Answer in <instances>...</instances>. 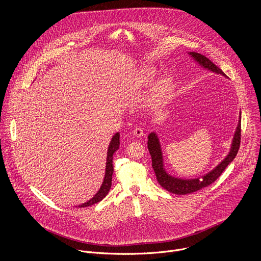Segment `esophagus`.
Here are the masks:
<instances>
[{
  "label": "esophagus",
  "instance_id": "1",
  "mask_svg": "<svg viewBox=\"0 0 261 261\" xmlns=\"http://www.w3.org/2000/svg\"><path fill=\"white\" fill-rule=\"evenodd\" d=\"M133 134L136 136V137H141L143 135V130L139 127H136L134 130H133Z\"/></svg>",
  "mask_w": 261,
  "mask_h": 261
}]
</instances>
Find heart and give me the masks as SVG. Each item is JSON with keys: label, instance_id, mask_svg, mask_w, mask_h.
Instances as JSON below:
<instances>
[{"label": "heart", "instance_id": "heart-1", "mask_svg": "<svg viewBox=\"0 0 261 261\" xmlns=\"http://www.w3.org/2000/svg\"><path fill=\"white\" fill-rule=\"evenodd\" d=\"M156 75H157V70L155 67H146L140 72L137 83L139 86H147L155 80ZM171 86H172V81L169 76L162 77L153 89L151 100L153 102H161L162 100H164L170 93Z\"/></svg>", "mask_w": 261, "mask_h": 261}]
</instances>
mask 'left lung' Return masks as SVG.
<instances>
[{
	"instance_id": "1",
	"label": "left lung",
	"mask_w": 261,
	"mask_h": 261,
	"mask_svg": "<svg viewBox=\"0 0 261 261\" xmlns=\"http://www.w3.org/2000/svg\"><path fill=\"white\" fill-rule=\"evenodd\" d=\"M189 55L203 68L211 70L217 74H221L223 76H226L225 73L223 72L219 67H217L206 57L193 51L189 53ZM147 138H148L147 148L152 157V166L155 171L158 182L165 190L169 191L170 193L177 194V195L189 194V193L196 192L204 187H207L208 185L214 182L236 158L239 152L240 144H241V117H240V121L232 139L230 152L228 153V155L224 160H223L220 164H218V166H216L212 171H210L205 175H202L201 178L197 177V178H191V179H185V178H178V177L169 175L164 168L161 145H160L157 134L155 132H152L148 134Z\"/></svg>"
}]
</instances>
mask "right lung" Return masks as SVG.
Masks as SVG:
<instances>
[{
	"label": "right lung",
	"mask_w": 261,
	"mask_h": 261,
	"mask_svg": "<svg viewBox=\"0 0 261 261\" xmlns=\"http://www.w3.org/2000/svg\"><path fill=\"white\" fill-rule=\"evenodd\" d=\"M120 145V133H116L113 138L110 140L108 150H107V158H106V168H105V176L102 182V186L100 187L99 191L96 193V195L90 199L89 201L79 205V207H87L91 206L99 201H101L109 192L111 187V180H113V173H114V165H113V156L116 153V151L119 148Z\"/></svg>",
	"instance_id": "obj_1"
}]
</instances>
